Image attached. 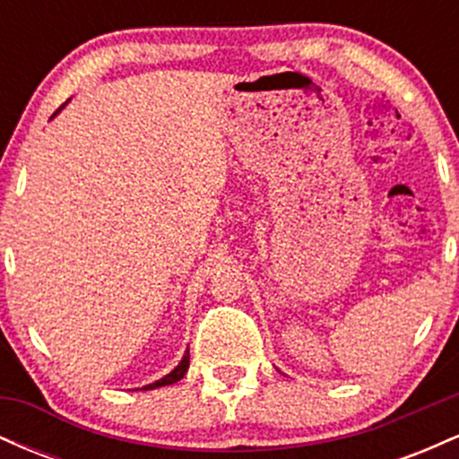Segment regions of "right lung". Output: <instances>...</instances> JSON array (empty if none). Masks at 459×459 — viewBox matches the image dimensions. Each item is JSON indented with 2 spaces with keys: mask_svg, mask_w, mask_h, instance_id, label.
<instances>
[{
  "mask_svg": "<svg viewBox=\"0 0 459 459\" xmlns=\"http://www.w3.org/2000/svg\"><path fill=\"white\" fill-rule=\"evenodd\" d=\"M187 368H189V350L186 351V356H183V360L178 362V367L175 368V371H170L166 377H161V380H157L155 384H149V386H144V388L146 391H151V388H160V386H168V384H175L181 380L183 376H186Z\"/></svg>",
  "mask_w": 459,
  "mask_h": 459,
  "instance_id": "right-lung-1",
  "label": "right lung"
}]
</instances>
